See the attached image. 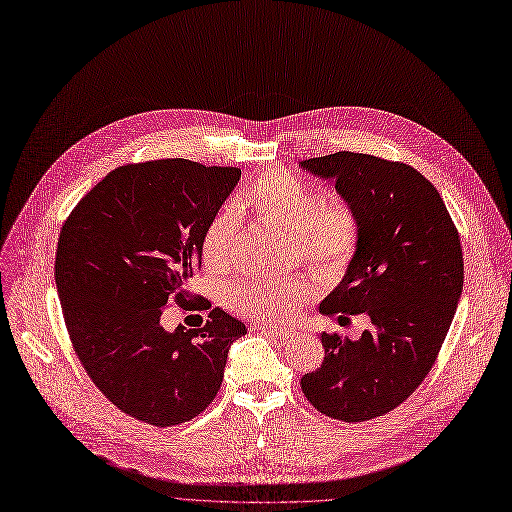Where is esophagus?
Segmentation results:
<instances>
[{
  "mask_svg": "<svg viewBox=\"0 0 512 512\" xmlns=\"http://www.w3.org/2000/svg\"><path fill=\"white\" fill-rule=\"evenodd\" d=\"M257 332H265V335H274L280 341H288L295 337V330H288V328H276V326H268V324H255L253 326Z\"/></svg>",
  "mask_w": 512,
  "mask_h": 512,
  "instance_id": "1",
  "label": "esophagus"
}]
</instances>
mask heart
Wrapping results in <instances>:
<instances>
[{"instance_id": "obj_1", "label": "heart", "mask_w": 512, "mask_h": 512, "mask_svg": "<svg viewBox=\"0 0 512 512\" xmlns=\"http://www.w3.org/2000/svg\"><path fill=\"white\" fill-rule=\"evenodd\" d=\"M238 209L261 226L295 236L299 253L326 274L347 270L360 249V217L339 196H326L286 171L259 175ZM238 247V217L221 209L205 228L201 255L209 270H228ZM316 293L314 280H238L224 288L226 307L261 322H282Z\"/></svg>"}]
</instances>
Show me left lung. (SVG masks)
Masks as SVG:
<instances>
[{
  "mask_svg": "<svg viewBox=\"0 0 512 512\" xmlns=\"http://www.w3.org/2000/svg\"><path fill=\"white\" fill-rule=\"evenodd\" d=\"M301 167L335 182L360 217V249L322 303L341 326L366 314L358 341L322 332L324 362L301 389L318 412L364 422L397 408L425 381L464 282L460 234L437 188L402 161L341 150Z\"/></svg>",
  "mask_w": 512,
  "mask_h": 512,
  "instance_id": "1",
  "label": "left lung"
}]
</instances>
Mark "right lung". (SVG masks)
Segmentation results:
<instances>
[{
  "label": "right lung",
  "instance_id": "right-lung-1",
  "mask_svg": "<svg viewBox=\"0 0 512 512\" xmlns=\"http://www.w3.org/2000/svg\"><path fill=\"white\" fill-rule=\"evenodd\" d=\"M240 180L238 167L186 159L110 171L66 217L56 288L66 330L94 385L121 412L154 427L201 414L219 391L230 345L247 326L211 309L201 328L161 324L167 305L207 309L188 291L201 240Z\"/></svg>",
  "mask_w": 512,
  "mask_h": 512
}]
</instances>
